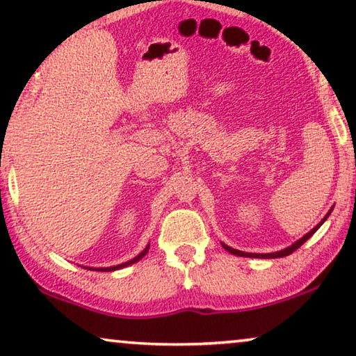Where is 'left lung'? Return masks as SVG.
I'll list each match as a JSON object with an SVG mask.
<instances>
[{"instance_id":"left-lung-1","label":"left lung","mask_w":356,"mask_h":356,"mask_svg":"<svg viewBox=\"0 0 356 356\" xmlns=\"http://www.w3.org/2000/svg\"><path fill=\"white\" fill-rule=\"evenodd\" d=\"M331 212H328L327 213V216H325V218L321 221V225L322 222L328 218V215H330ZM321 225H317L314 229H312L311 232H308L306 234V236L303 237V238H300L298 242H295L293 245H291V246H287L286 250H281V251H278V252H268V254H256V252H245V251H238V250H234V248H231V246H227V245H225L222 243V248H225L226 251H229L231 252V254H237V256H243V257H259V259H276V257H284V256H289V254H292V252L295 251V250H298L301 245H303L306 240H308L312 234H314L318 227H321Z\"/></svg>"}]
</instances>
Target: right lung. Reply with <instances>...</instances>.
Segmentation results:
<instances>
[{
	"label": "right lung",
	"instance_id": "1",
	"mask_svg": "<svg viewBox=\"0 0 356 356\" xmlns=\"http://www.w3.org/2000/svg\"><path fill=\"white\" fill-rule=\"evenodd\" d=\"M147 251H149V246L146 250H144L140 256H136V257H134L131 259V261H129V262H124V264H119V265H116V267H106V268H97L99 272H113V270H118V268H124V267H127V265H131V264H135V262H138L140 261V259H143L144 256L147 254ZM88 270H95V268H88Z\"/></svg>",
	"mask_w": 356,
	"mask_h": 356
}]
</instances>
